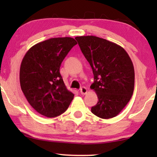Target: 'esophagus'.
<instances>
[{
  "mask_svg": "<svg viewBox=\"0 0 157 157\" xmlns=\"http://www.w3.org/2000/svg\"><path fill=\"white\" fill-rule=\"evenodd\" d=\"M88 92V90L86 87H82L80 89V93L81 94H86Z\"/></svg>",
  "mask_w": 157,
  "mask_h": 157,
  "instance_id": "1",
  "label": "esophagus"
}]
</instances>
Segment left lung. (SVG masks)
Instances as JSON below:
<instances>
[{"mask_svg": "<svg viewBox=\"0 0 157 157\" xmlns=\"http://www.w3.org/2000/svg\"><path fill=\"white\" fill-rule=\"evenodd\" d=\"M94 74L91 89L97 93V103L91 112L110 119L120 113L130 101L134 89V68L128 53L119 45L96 36L76 37Z\"/></svg>", "mask_w": 157, "mask_h": 157, "instance_id": "obj_1", "label": "left lung"}]
</instances>
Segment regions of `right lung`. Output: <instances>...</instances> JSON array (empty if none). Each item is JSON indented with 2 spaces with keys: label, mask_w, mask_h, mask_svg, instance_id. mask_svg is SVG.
<instances>
[{
  "label": "right lung",
  "mask_w": 157,
  "mask_h": 157,
  "mask_svg": "<svg viewBox=\"0 0 157 157\" xmlns=\"http://www.w3.org/2000/svg\"><path fill=\"white\" fill-rule=\"evenodd\" d=\"M72 37H55L35 44L21 62L20 83L27 101L37 112L55 117L66 111L74 94L65 85L60 65L74 46Z\"/></svg>",
  "instance_id": "right-lung-1"
}]
</instances>
